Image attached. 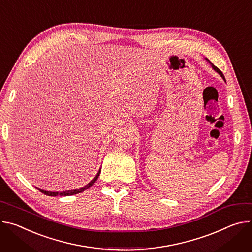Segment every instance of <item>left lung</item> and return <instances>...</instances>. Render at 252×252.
<instances>
[{"instance_id":"obj_1","label":"left lung","mask_w":252,"mask_h":252,"mask_svg":"<svg viewBox=\"0 0 252 252\" xmlns=\"http://www.w3.org/2000/svg\"><path fill=\"white\" fill-rule=\"evenodd\" d=\"M208 61H209V60H208ZM209 62H210V61H209ZM210 63H211V62H210ZM211 65H212V68H213V69H214V70H215V71H217V72H218V73H219V74H220V75H221V77H222V78H223V79H224V80H225V77H224V75H223V73H222V72H221V71H220V69H218V68H217V67H216V66H215V65H213V64H212V63H211Z\"/></svg>"}]
</instances>
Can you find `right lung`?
<instances>
[{"instance_id": "right-lung-1", "label": "right lung", "mask_w": 252, "mask_h": 252, "mask_svg": "<svg viewBox=\"0 0 252 252\" xmlns=\"http://www.w3.org/2000/svg\"><path fill=\"white\" fill-rule=\"evenodd\" d=\"M99 174H100V170L98 171V173H97V175L94 178V180L91 181L90 183H88V184L86 185V186H84V187H82V188H79V189H77V190H71V191H65V192H49V191H44V190H41V189H39V188H37L40 192H42L43 194H45V195H48V196H52V197H55V196H57V195H60V196H70V195H75V194H78V193H81V192H83V191H85L86 189H88L89 187H91L93 186L94 183H95V181L97 180V178H98V176H99Z\"/></svg>"}]
</instances>
